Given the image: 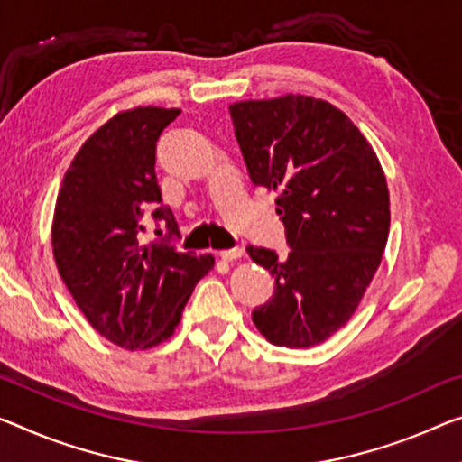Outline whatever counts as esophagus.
Returning a JSON list of instances; mask_svg holds the SVG:
<instances>
[{"mask_svg": "<svg viewBox=\"0 0 462 462\" xmlns=\"http://www.w3.org/2000/svg\"><path fill=\"white\" fill-rule=\"evenodd\" d=\"M241 255H244V250H241V247H231V250H223L221 252V258L225 262H233V260L241 258Z\"/></svg>", "mask_w": 462, "mask_h": 462, "instance_id": "34e87169", "label": "esophagus"}]
</instances>
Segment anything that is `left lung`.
Instances as JSON below:
<instances>
[{"mask_svg": "<svg viewBox=\"0 0 462 462\" xmlns=\"http://www.w3.org/2000/svg\"><path fill=\"white\" fill-rule=\"evenodd\" d=\"M254 186L279 191L287 258L247 245L274 276V293L252 311L273 345L322 343L357 310L378 271L390 229L386 177L343 111L303 95L229 107Z\"/></svg>", "mask_w": 462, "mask_h": 462, "instance_id": "left-lung-1", "label": "left lung"}]
</instances>
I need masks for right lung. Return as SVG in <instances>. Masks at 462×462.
Here are the masks:
<instances>
[{
    "instance_id": "right-lung-1",
    "label": "right lung",
    "mask_w": 462,
    "mask_h": 462,
    "mask_svg": "<svg viewBox=\"0 0 462 462\" xmlns=\"http://www.w3.org/2000/svg\"><path fill=\"white\" fill-rule=\"evenodd\" d=\"M180 109L124 111L84 142L63 175L53 217V255L78 308L98 335L124 349L167 340L212 254L180 252L171 208L154 173L157 140ZM146 211L168 233L144 246ZM158 235H162L160 230Z\"/></svg>"
}]
</instances>
